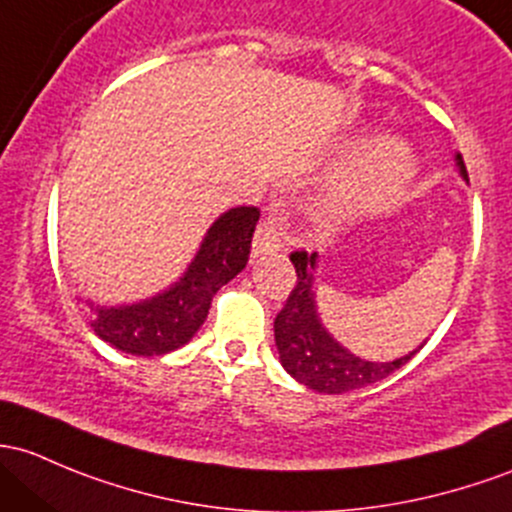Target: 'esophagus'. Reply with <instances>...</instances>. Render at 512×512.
Listing matches in <instances>:
<instances>
[{
    "instance_id": "34e87169",
    "label": "esophagus",
    "mask_w": 512,
    "mask_h": 512,
    "mask_svg": "<svg viewBox=\"0 0 512 512\" xmlns=\"http://www.w3.org/2000/svg\"><path fill=\"white\" fill-rule=\"evenodd\" d=\"M282 225L277 218L260 220L255 230V240H252V257L274 255L282 247Z\"/></svg>"
}]
</instances>
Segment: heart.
<instances>
[{
	"instance_id": "1",
	"label": "heart",
	"mask_w": 512,
	"mask_h": 512,
	"mask_svg": "<svg viewBox=\"0 0 512 512\" xmlns=\"http://www.w3.org/2000/svg\"><path fill=\"white\" fill-rule=\"evenodd\" d=\"M363 147V139H353L343 147L355 154ZM414 176V154L402 139L383 137L363 154L348 181L338 188L336 203L343 211H365V208L387 206L397 201L410 186Z\"/></svg>"
}]
</instances>
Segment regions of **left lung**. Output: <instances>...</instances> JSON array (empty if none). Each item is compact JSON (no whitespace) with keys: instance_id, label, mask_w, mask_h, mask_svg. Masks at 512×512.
<instances>
[{"instance_id":"8db88e82","label":"left lung","mask_w":512,"mask_h":512,"mask_svg":"<svg viewBox=\"0 0 512 512\" xmlns=\"http://www.w3.org/2000/svg\"><path fill=\"white\" fill-rule=\"evenodd\" d=\"M456 169L461 179L469 184L466 164L461 154H456ZM316 252H294L292 262L297 267V284L289 294L287 304L274 319V343H277L282 368L309 390L328 392V395H341V392L358 390V387L373 385L378 380L395 373L397 368L407 363L417 351H410L402 358L390 360V363H375L360 355L348 351L346 346L336 341L328 333L321 321L319 309H316L314 292V272L316 270Z\"/></svg>"}]
</instances>
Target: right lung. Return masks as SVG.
<instances>
[{"label":"right lung","instance_id":"right-lung-1","mask_svg":"<svg viewBox=\"0 0 512 512\" xmlns=\"http://www.w3.org/2000/svg\"><path fill=\"white\" fill-rule=\"evenodd\" d=\"M257 220L260 211L252 206L220 213L186 272L154 297L120 306L88 301L95 336L132 355H164L186 346L206 321L213 294L245 270Z\"/></svg>","mask_w":512,"mask_h":512}]
</instances>
